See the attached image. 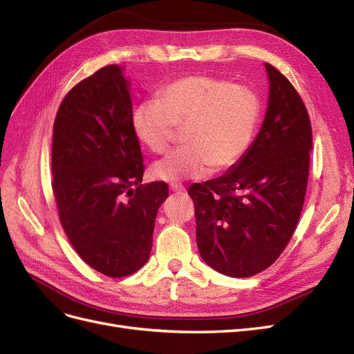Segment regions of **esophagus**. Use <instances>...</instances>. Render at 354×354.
I'll use <instances>...</instances> for the list:
<instances>
[{"label": "esophagus", "mask_w": 354, "mask_h": 354, "mask_svg": "<svg viewBox=\"0 0 354 354\" xmlns=\"http://www.w3.org/2000/svg\"><path fill=\"white\" fill-rule=\"evenodd\" d=\"M170 191L175 192V194H185V187L180 185V184H170Z\"/></svg>", "instance_id": "34e87169"}]
</instances>
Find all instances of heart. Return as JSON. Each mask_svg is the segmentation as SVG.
<instances>
[{
    "instance_id": "b5f03b06",
    "label": "heart",
    "mask_w": 354,
    "mask_h": 354,
    "mask_svg": "<svg viewBox=\"0 0 354 354\" xmlns=\"http://www.w3.org/2000/svg\"><path fill=\"white\" fill-rule=\"evenodd\" d=\"M260 100L252 88L207 75L179 77L158 91L157 100L132 110L131 127L138 141L156 154L169 150L178 128L187 147L157 162L156 179L176 182L206 178L235 166L253 142Z\"/></svg>"
}]
</instances>
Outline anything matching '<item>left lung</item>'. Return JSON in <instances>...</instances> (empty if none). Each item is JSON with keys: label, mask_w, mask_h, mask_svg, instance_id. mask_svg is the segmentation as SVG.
Instances as JSON below:
<instances>
[{"label": "left lung", "mask_w": 354, "mask_h": 354, "mask_svg": "<svg viewBox=\"0 0 354 354\" xmlns=\"http://www.w3.org/2000/svg\"><path fill=\"white\" fill-rule=\"evenodd\" d=\"M265 67L268 109L256 140L225 175L188 189L200 256L232 278L253 277L279 257L300 219L309 178L306 106L287 77Z\"/></svg>", "instance_id": "obj_1"}]
</instances>
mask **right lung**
<instances>
[{"mask_svg":"<svg viewBox=\"0 0 354 354\" xmlns=\"http://www.w3.org/2000/svg\"><path fill=\"white\" fill-rule=\"evenodd\" d=\"M123 67L110 64L73 86L53 129V191L76 253L110 278L140 270L153 247L165 182L142 185L140 141Z\"/></svg>","mask_w":354,"mask_h":354,"instance_id":"add662e5","label":"right lung"}]
</instances>
